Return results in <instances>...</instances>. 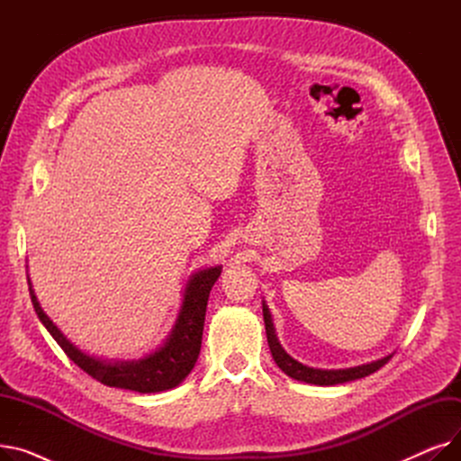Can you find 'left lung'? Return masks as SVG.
Returning a JSON list of instances; mask_svg holds the SVG:
<instances>
[{
    "label": "left lung",
    "instance_id": "1",
    "mask_svg": "<svg viewBox=\"0 0 461 461\" xmlns=\"http://www.w3.org/2000/svg\"><path fill=\"white\" fill-rule=\"evenodd\" d=\"M263 320H265V332H267V342L273 353V358L278 365V368L287 374L289 377H294L297 381H304V383H312V384H340V383H348V381H355L360 377H366L374 372H377L381 366H384L386 362L391 360V355L384 357L381 360L370 362V365H362L357 368H348V370H318V368H310L301 365L295 358L289 357L282 346L276 340V334L273 329V321H271V313L267 310V306L263 304Z\"/></svg>",
    "mask_w": 461,
    "mask_h": 461
}]
</instances>
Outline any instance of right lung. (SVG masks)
Returning a JSON list of instances; mask_svg holds the SVG:
<instances>
[{
	"label": "right lung",
	"instance_id": "right-lung-1",
	"mask_svg": "<svg viewBox=\"0 0 461 461\" xmlns=\"http://www.w3.org/2000/svg\"><path fill=\"white\" fill-rule=\"evenodd\" d=\"M218 276H221V267L205 269L194 275L186 285L185 301L176 329L172 330V336L167 338L164 348L138 362H121V365H108V362L96 360L72 346L61 334V330L50 321V318L41 310L30 280L28 284L32 303L39 320L42 321L46 330L52 334L59 348L67 353V357L86 374L106 386H115V389H129L136 393H160L177 386L190 374L194 365H196L202 348L207 301L211 287L214 285Z\"/></svg>",
	"mask_w": 461,
	"mask_h": 461
}]
</instances>
